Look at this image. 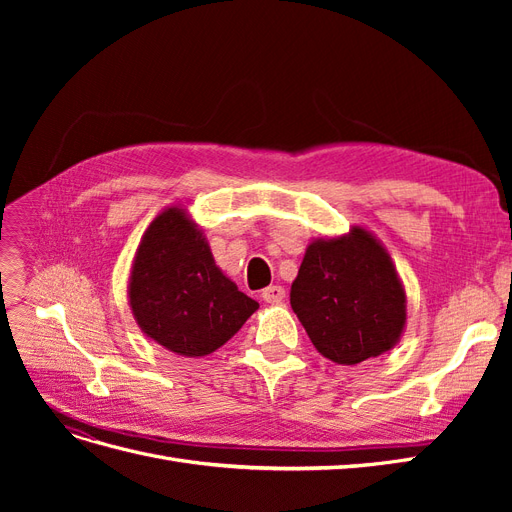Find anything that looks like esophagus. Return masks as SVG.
Returning <instances> with one entry per match:
<instances>
[{
  "instance_id": "1",
  "label": "esophagus",
  "mask_w": 512,
  "mask_h": 512,
  "mask_svg": "<svg viewBox=\"0 0 512 512\" xmlns=\"http://www.w3.org/2000/svg\"><path fill=\"white\" fill-rule=\"evenodd\" d=\"M284 297H286V290H284V286H269V288L262 290V299H265V301H267V303H271V305L282 303V301H284Z\"/></svg>"
}]
</instances>
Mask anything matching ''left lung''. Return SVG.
Wrapping results in <instances>:
<instances>
[{"mask_svg": "<svg viewBox=\"0 0 512 512\" xmlns=\"http://www.w3.org/2000/svg\"><path fill=\"white\" fill-rule=\"evenodd\" d=\"M290 305L316 350L337 365L389 352L406 329V290L384 245L363 226L307 245Z\"/></svg>", "mask_w": 512, "mask_h": 512, "instance_id": "obj_1", "label": "left lung"}]
</instances>
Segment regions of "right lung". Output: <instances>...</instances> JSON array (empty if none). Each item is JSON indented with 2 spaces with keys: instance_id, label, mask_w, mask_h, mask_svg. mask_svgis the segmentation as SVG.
<instances>
[{
  "instance_id": "obj_1",
  "label": "right lung",
  "mask_w": 512,
  "mask_h": 512,
  "mask_svg": "<svg viewBox=\"0 0 512 512\" xmlns=\"http://www.w3.org/2000/svg\"><path fill=\"white\" fill-rule=\"evenodd\" d=\"M128 299L147 337L190 359L224 346L258 309L215 265L203 228L181 207L164 209L145 230Z\"/></svg>"
}]
</instances>
